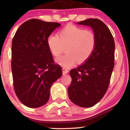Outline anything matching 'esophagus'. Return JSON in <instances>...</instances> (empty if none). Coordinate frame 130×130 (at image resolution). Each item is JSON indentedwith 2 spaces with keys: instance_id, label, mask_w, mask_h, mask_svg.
Segmentation results:
<instances>
[{
  "instance_id": "obj_1",
  "label": "esophagus",
  "mask_w": 130,
  "mask_h": 130,
  "mask_svg": "<svg viewBox=\"0 0 130 130\" xmlns=\"http://www.w3.org/2000/svg\"><path fill=\"white\" fill-rule=\"evenodd\" d=\"M68 70L67 69V68H62V72H63V74H67L68 73Z\"/></svg>"
}]
</instances>
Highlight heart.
<instances>
[{
    "label": "heart",
    "instance_id": "1",
    "mask_svg": "<svg viewBox=\"0 0 130 130\" xmlns=\"http://www.w3.org/2000/svg\"><path fill=\"white\" fill-rule=\"evenodd\" d=\"M96 35L93 31L68 24L62 28L57 35H50L47 38V44L51 53L58 57L65 50L67 53L57 62L64 68H69L78 62L87 61L95 51Z\"/></svg>",
    "mask_w": 130,
    "mask_h": 130
}]
</instances>
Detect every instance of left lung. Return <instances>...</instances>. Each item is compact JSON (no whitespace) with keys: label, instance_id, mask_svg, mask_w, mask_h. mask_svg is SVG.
Segmentation results:
<instances>
[{"label":"left lung","instance_id":"8db88e82","mask_svg":"<svg viewBox=\"0 0 130 130\" xmlns=\"http://www.w3.org/2000/svg\"><path fill=\"white\" fill-rule=\"evenodd\" d=\"M79 24L91 26L96 35V45L84 64L70 70L71 83L68 97L73 103L90 108L104 96L109 87L114 67L115 43L111 31L100 19H88Z\"/></svg>","mask_w":130,"mask_h":130}]
</instances>
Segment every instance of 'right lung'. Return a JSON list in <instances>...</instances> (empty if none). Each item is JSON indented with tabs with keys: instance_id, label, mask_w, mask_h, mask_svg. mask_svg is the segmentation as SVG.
<instances>
[{
	"instance_id": "obj_1",
	"label": "right lung",
	"mask_w": 130,
	"mask_h": 130,
	"mask_svg": "<svg viewBox=\"0 0 130 130\" xmlns=\"http://www.w3.org/2000/svg\"><path fill=\"white\" fill-rule=\"evenodd\" d=\"M60 25L31 19L21 25L13 38V87L18 99L29 108L45 104L52 84L62 75L47 44V37Z\"/></svg>"
}]
</instances>
